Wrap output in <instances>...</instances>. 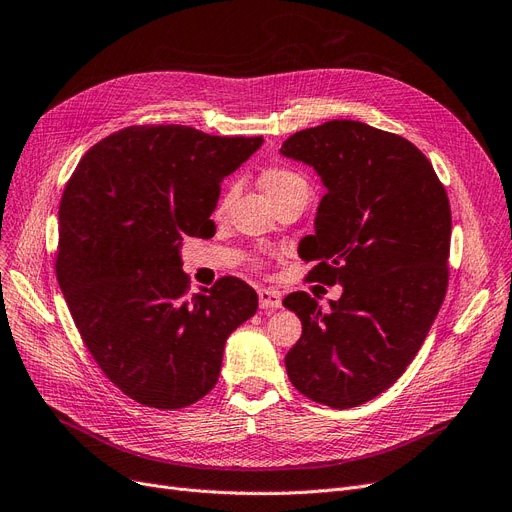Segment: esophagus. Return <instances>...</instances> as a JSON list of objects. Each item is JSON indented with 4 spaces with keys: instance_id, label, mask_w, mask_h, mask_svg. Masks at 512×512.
Returning a JSON list of instances; mask_svg holds the SVG:
<instances>
[{
    "instance_id": "esophagus-1",
    "label": "esophagus",
    "mask_w": 512,
    "mask_h": 512,
    "mask_svg": "<svg viewBox=\"0 0 512 512\" xmlns=\"http://www.w3.org/2000/svg\"><path fill=\"white\" fill-rule=\"evenodd\" d=\"M258 300H260V309H279L281 306V294L271 288L258 290Z\"/></svg>"
}]
</instances>
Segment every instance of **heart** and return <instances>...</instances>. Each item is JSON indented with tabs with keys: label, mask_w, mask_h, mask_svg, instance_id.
<instances>
[{
	"label": "heart",
	"mask_w": 512,
	"mask_h": 512,
	"mask_svg": "<svg viewBox=\"0 0 512 512\" xmlns=\"http://www.w3.org/2000/svg\"><path fill=\"white\" fill-rule=\"evenodd\" d=\"M260 185L264 189V193H267L271 199L283 195V193H290L294 189H309V185H306V180L290 170V168H269L267 172H264L260 176Z\"/></svg>",
	"instance_id": "1"
}]
</instances>
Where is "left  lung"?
Instances as JSON below:
<instances>
[{"label":"left lung","mask_w":512,"mask_h":512,"mask_svg":"<svg viewBox=\"0 0 512 512\" xmlns=\"http://www.w3.org/2000/svg\"><path fill=\"white\" fill-rule=\"evenodd\" d=\"M281 155L311 166L325 195L298 254L309 279L342 285L330 311L306 292L283 306L302 321L285 355L292 384L346 410L378 397L412 363L447 290L452 210L431 161L403 136L334 119L292 134Z\"/></svg>","instance_id":"obj_1"}]
</instances>
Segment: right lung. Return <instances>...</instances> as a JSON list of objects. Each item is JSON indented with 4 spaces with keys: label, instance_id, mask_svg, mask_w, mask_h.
I'll return each instance as SVG.
<instances>
[{
    "label": "right lung",
    "instance_id": "1",
    "mask_svg": "<svg viewBox=\"0 0 512 512\" xmlns=\"http://www.w3.org/2000/svg\"><path fill=\"white\" fill-rule=\"evenodd\" d=\"M262 136L130 126L81 157L58 208L56 277L77 330L130 399L180 410L218 382L224 342L258 309L237 277L189 296L180 245L212 237L220 182Z\"/></svg>",
    "mask_w": 512,
    "mask_h": 512
}]
</instances>
